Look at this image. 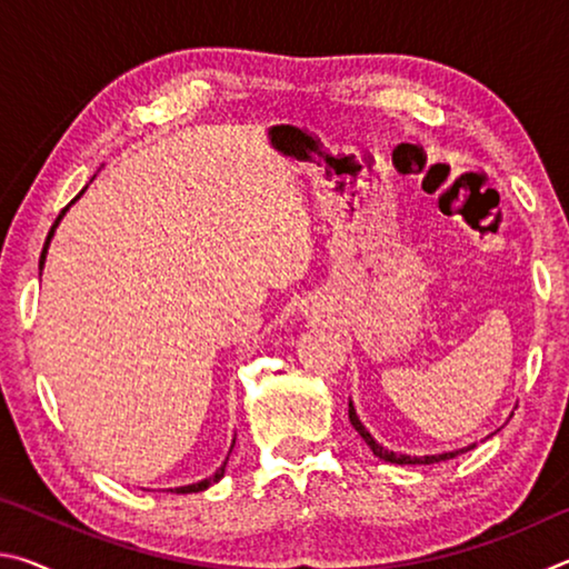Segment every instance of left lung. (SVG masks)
<instances>
[{"label": "left lung", "mask_w": 569, "mask_h": 569, "mask_svg": "<svg viewBox=\"0 0 569 569\" xmlns=\"http://www.w3.org/2000/svg\"><path fill=\"white\" fill-rule=\"evenodd\" d=\"M349 419H351V423H353V429L359 431L361 435V439L366 441V445L371 447V451L373 455H377L379 459H383V461H391V465H437V461H447V459H455L457 455H461V451H467V449H471V447H467V449H459V451H447V455H431V457H409V455H397V451H389V449H383L377 439H373L369 431H366V427L363 423L359 421V417H356V409H353V403L349 401Z\"/></svg>", "instance_id": "left-lung-1"}]
</instances>
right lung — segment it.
<instances>
[{
  "mask_svg": "<svg viewBox=\"0 0 569 569\" xmlns=\"http://www.w3.org/2000/svg\"><path fill=\"white\" fill-rule=\"evenodd\" d=\"M82 192H84V190H80V196H82ZM80 196H74V198L70 200V206H72V203H74V200H77V198H80ZM70 206H64V208H62V213H60V216H57V220H54V223H52V228H50V233H47V240H44V248H42V256H40V268L44 266V253H47V246H50V240H52V236H54V228H57V223H60V220H62V216H64V210H67V208H70ZM230 449H233V447H230ZM226 465H228V459L223 461V467H220V469L216 471V475H213V477H208V479H203V481H198V485L178 487V489H176V492H178V495H188V492H203V489H208L210 485H216V481H218L220 477H223V475H226Z\"/></svg>",
  "mask_w": 569,
  "mask_h": 569,
  "instance_id": "add662e5",
  "label": "right lung"
}]
</instances>
